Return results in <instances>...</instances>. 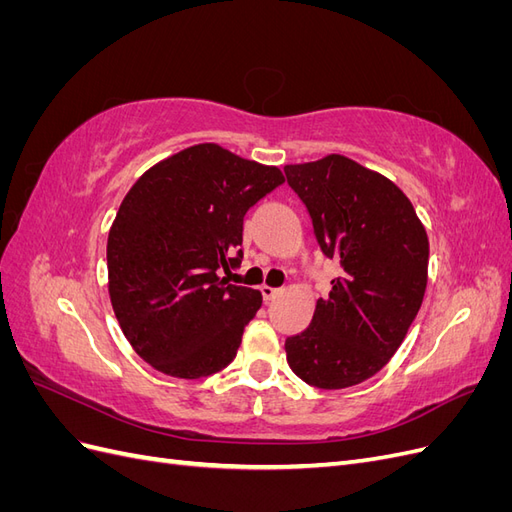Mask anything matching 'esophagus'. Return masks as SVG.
Returning a JSON list of instances; mask_svg holds the SVG:
<instances>
[{"label": "esophagus", "instance_id": "34e87169", "mask_svg": "<svg viewBox=\"0 0 512 512\" xmlns=\"http://www.w3.org/2000/svg\"><path fill=\"white\" fill-rule=\"evenodd\" d=\"M260 292H262V297H265V301L269 303V301H273L275 297H277V294H280L282 292V288H273V286H260Z\"/></svg>", "mask_w": 512, "mask_h": 512}]
</instances>
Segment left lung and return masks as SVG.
<instances>
[{
	"label": "left lung",
	"instance_id": "8db88e82",
	"mask_svg": "<svg viewBox=\"0 0 512 512\" xmlns=\"http://www.w3.org/2000/svg\"><path fill=\"white\" fill-rule=\"evenodd\" d=\"M322 254L342 275L309 327L286 339L290 369L316 389H348L391 361L421 309L429 239L397 185L346 156L288 164Z\"/></svg>",
	"mask_w": 512,
	"mask_h": 512
}]
</instances>
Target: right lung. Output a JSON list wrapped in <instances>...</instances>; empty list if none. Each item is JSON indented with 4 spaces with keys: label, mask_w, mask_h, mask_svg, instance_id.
<instances>
[{
    "label": "right lung",
    "mask_w": 512,
    "mask_h": 512,
    "mask_svg": "<svg viewBox=\"0 0 512 512\" xmlns=\"http://www.w3.org/2000/svg\"><path fill=\"white\" fill-rule=\"evenodd\" d=\"M282 183L277 166L203 143L132 185L108 232V294L123 335L153 369L196 380L235 359L262 294L220 273L243 258L245 213Z\"/></svg>",
    "instance_id": "add662e5"
}]
</instances>
